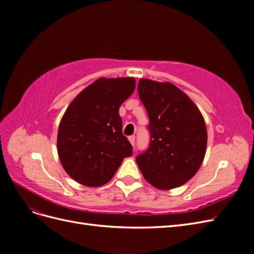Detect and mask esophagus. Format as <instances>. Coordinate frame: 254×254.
Returning <instances> with one entry per match:
<instances>
[{
  "label": "esophagus",
  "mask_w": 254,
  "mask_h": 254,
  "mask_svg": "<svg viewBox=\"0 0 254 254\" xmlns=\"http://www.w3.org/2000/svg\"><path fill=\"white\" fill-rule=\"evenodd\" d=\"M128 140H129L130 144H131V145L133 146V145H134V142H135V136H134V135H130V136L128 137Z\"/></svg>",
  "instance_id": "1"
}]
</instances>
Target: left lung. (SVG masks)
<instances>
[{
  "mask_svg": "<svg viewBox=\"0 0 254 254\" xmlns=\"http://www.w3.org/2000/svg\"><path fill=\"white\" fill-rule=\"evenodd\" d=\"M137 92L149 118L150 144L135 161L145 180L168 190L200 168L206 151L205 122L194 102L172 82L141 78Z\"/></svg>",
  "mask_w": 254,
  "mask_h": 254,
  "instance_id": "8db88e82",
  "label": "left lung"
}]
</instances>
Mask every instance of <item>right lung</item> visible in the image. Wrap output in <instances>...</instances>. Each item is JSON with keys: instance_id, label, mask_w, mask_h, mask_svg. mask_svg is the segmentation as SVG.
Segmentation results:
<instances>
[{"instance_id": "obj_1", "label": "right lung", "mask_w": 254, "mask_h": 254, "mask_svg": "<svg viewBox=\"0 0 254 254\" xmlns=\"http://www.w3.org/2000/svg\"><path fill=\"white\" fill-rule=\"evenodd\" d=\"M134 88L133 77H101L66 108L58 128L57 151L66 174L82 186H104L132 155L119 109Z\"/></svg>"}]
</instances>
